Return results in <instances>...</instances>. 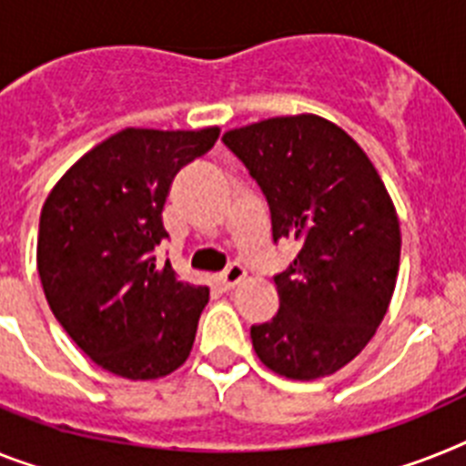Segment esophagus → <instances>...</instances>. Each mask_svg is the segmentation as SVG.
<instances>
[{
    "mask_svg": "<svg viewBox=\"0 0 466 466\" xmlns=\"http://www.w3.org/2000/svg\"><path fill=\"white\" fill-rule=\"evenodd\" d=\"M244 279H246V269L241 268V265H229V268L218 277V284H220L222 291H229V289H234Z\"/></svg>",
    "mask_w": 466,
    "mask_h": 466,
    "instance_id": "1",
    "label": "esophagus"
}]
</instances>
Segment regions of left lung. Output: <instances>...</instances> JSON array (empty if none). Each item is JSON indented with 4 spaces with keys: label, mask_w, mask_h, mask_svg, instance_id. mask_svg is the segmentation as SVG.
Masks as SVG:
<instances>
[{
    "label": "left lung",
    "mask_w": 466,
    "mask_h": 466,
    "mask_svg": "<svg viewBox=\"0 0 466 466\" xmlns=\"http://www.w3.org/2000/svg\"><path fill=\"white\" fill-rule=\"evenodd\" d=\"M222 139L263 189L275 241L300 246L275 277L277 315L251 327L253 350L279 377H329L372 341L389 310L400 268L393 198L353 137L315 113Z\"/></svg>",
    "instance_id": "left-lung-1"
}]
</instances>
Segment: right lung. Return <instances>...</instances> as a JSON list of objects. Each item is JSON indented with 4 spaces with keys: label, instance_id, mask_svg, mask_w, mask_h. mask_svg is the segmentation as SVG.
Returning <instances> with one entry per match:
<instances>
[{
    "label": "right lung",
    "instance_id": "add662e5",
    "mask_svg": "<svg viewBox=\"0 0 466 466\" xmlns=\"http://www.w3.org/2000/svg\"><path fill=\"white\" fill-rule=\"evenodd\" d=\"M220 127H125L73 163L40 213L37 272L54 318L92 362L132 381L175 372L197 339L208 289L156 265L179 167Z\"/></svg>",
    "mask_w": 466,
    "mask_h": 466
}]
</instances>
